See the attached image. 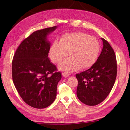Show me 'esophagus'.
I'll return each mask as SVG.
<instances>
[{"label":"esophagus","instance_id":"1","mask_svg":"<svg viewBox=\"0 0 130 130\" xmlns=\"http://www.w3.org/2000/svg\"><path fill=\"white\" fill-rule=\"evenodd\" d=\"M69 76V74L68 73H67V72H64L63 73V76L64 77H68Z\"/></svg>","mask_w":130,"mask_h":130}]
</instances>
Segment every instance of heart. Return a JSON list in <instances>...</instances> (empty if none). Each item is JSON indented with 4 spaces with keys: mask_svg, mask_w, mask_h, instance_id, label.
<instances>
[{
    "mask_svg": "<svg viewBox=\"0 0 130 130\" xmlns=\"http://www.w3.org/2000/svg\"><path fill=\"white\" fill-rule=\"evenodd\" d=\"M99 50V42L95 37L83 32L67 33L60 41L53 43L49 56L54 63L57 64L68 54L70 57L59 67L63 70L70 72L79 68L83 69L92 66L97 60Z\"/></svg>",
    "mask_w": 130,
    "mask_h": 130,
    "instance_id": "obj_1",
    "label": "heart"
}]
</instances>
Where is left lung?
Here are the masks:
<instances>
[{
	"mask_svg": "<svg viewBox=\"0 0 130 130\" xmlns=\"http://www.w3.org/2000/svg\"><path fill=\"white\" fill-rule=\"evenodd\" d=\"M103 48L96 61L87 70L76 74V95L82 103L95 106L103 102L113 87L117 73L115 53L104 38Z\"/></svg>",
	"mask_w": 130,
	"mask_h": 130,
	"instance_id": "1",
	"label": "left lung"
}]
</instances>
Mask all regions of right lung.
Wrapping results in <instances>:
<instances>
[{"label":"right lung","mask_w":130,"mask_h":130,"mask_svg":"<svg viewBox=\"0 0 130 130\" xmlns=\"http://www.w3.org/2000/svg\"><path fill=\"white\" fill-rule=\"evenodd\" d=\"M56 26L37 30L23 40L12 62V80L19 95L26 104L44 108L56 99L60 72L50 61L51 44L47 36Z\"/></svg>","instance_id":"1"}]
</instances>
